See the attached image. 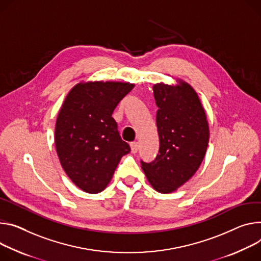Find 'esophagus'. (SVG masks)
I'll return each instance as SVG.
<instances>
[{
  "label": "esophagus",
  "instance_id": "1",
  "mask_svg": "<svg viewBox=\"0 0 261 261\" xmlns=\"http://www.w3.org/2000/svg\"><path fill=\"white\" fill-rule=\"evenodd\" d=\"M130 147H131V152L132 153H137V151H138V148H139V145H138V143L137 141H133V143H131L130 144Z\"/></svg>",
  "mask_w": 261,
  "mask_h": 261
}]
</instances>
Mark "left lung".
I'll return each mask as SVG.
<instances>
[{
	"label": "left lung",
	"mask_w": 261,
	"mask_h": 261,
	"mask_svg": "<svg viewBox=\"0 0 261 261\" xmlns=\"http://www.w3.org/2000/svg\"><path fill=\"white\" fill-rule=\"evenodd\" d=\"M179 84L153 86L159 154L150 163L140 161L150 184L162 194L175 192L195 175L209 141L206 113L197 92L183 81Z\"/></svg>",
	"instance_id": "1"
}]
</instances>
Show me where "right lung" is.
Masks as SVG:
<instances>
[{"instance_id":"1","label":"right lung","mask_w":261,"mask_h":261,"mask_svg":"<svg viewBox=\"0 0 261 261\" xmlns=\"http://www.w3.org/2000/svg\"><path fill=\"white\" fill-rule=\"evenodd\" d=\"M134 84L87 82L74 86L58 113L55 145L66 175L88 194L110 182L130 146L121 138L113 110Z\"/></svg>"}]
</instances>
